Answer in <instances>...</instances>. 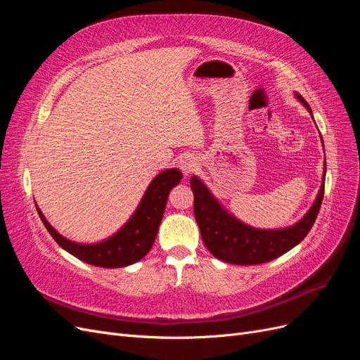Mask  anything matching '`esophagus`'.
<instances>
[{"label": "esophagus", "mask_w": 360, "mask_h": 360, "mask_svg": "<svg viewBox=\"0 0 360 360\" xmlns=\"http://www.w3.org/2000/svg\"><path fill=\"white\" fill-rule=\"evenodd\" d=\"M200 167L198 158H195L193 155H186L180 160V168L184 172V176H189V174L195 172Z\"/></svg>", "instance_id": "obj_1"}]
</instances>
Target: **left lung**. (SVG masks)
<instances>
[{
	"label": "left lung",
	"instance_id": "1",
	"mask_svg": "<svg viewBox=\"0 0 360 360\" xmlns=\"http://www.w3.org/2000/svg\"><path fill=\"white\" fill-rule=\"evenodd\" d=\"M296 96L312 114L307 101L300 94ZM324 177L326 165L323 184L309 212L296 225L282 228V230H257V228L245 225L222 209V205L216 201L198 177H192L193 213L205 248L210 250L213 257L225 263L240 266L267 263L288 252L291 248L299 245L307 237L317 219L324 195Z\"/></svg>",
	"mask_w": 360,
	"mask_h": 360
}]
</instances>
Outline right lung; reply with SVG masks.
<instances>
[{
    "label": "right lung",
    "mask_w": 360,
    "mask_h": 360,
    "mask_svg": "<svg viewBox=\"0 0 360 360\" xmlns=\"http://www.w3.org/2000/svg\"><path fill=\"white\" fill-rule=\"evenodd\" d=\"M181 177V172L176 168L162 171L148 184L136 212L122 230L96 245H81L68 240L53 230L39 207H36L43 225L46 226L53 240L69 254L97 267H124L144 258L153 246L169 191L180 183Z\"/></svg>",
    "instance_id": "add662e5"
}]
</instances>
